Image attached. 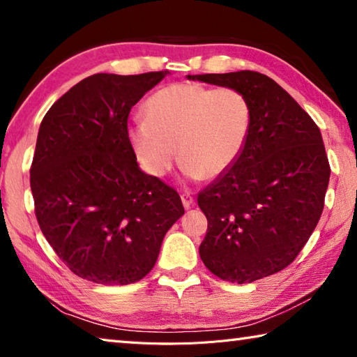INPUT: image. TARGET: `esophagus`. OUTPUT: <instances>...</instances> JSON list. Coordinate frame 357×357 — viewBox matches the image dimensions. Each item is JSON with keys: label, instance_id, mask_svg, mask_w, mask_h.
Segmentation results:
<instances>
[{"label": "esophagus", "instance_id": "esophagus-1", "mask_svg": "<svg viewBox=\"0 0 357 357\" xmlns=\"http://www.w3.org/2000/svg\"><path fill=\"white\" fill-rule=\"evenodd\" d=\"M181 202H183L185 209H189L193 204V197L190 195V193H183V195H181Z\"/></svg>", "mask_w": 357, "mask_h": 357}]
</instances>
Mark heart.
Here are the masks:
<instances>
[{"label": "heart", "instance_id": "obj_1", "mask_svg": "<svg viewBox=\"0 0 357 357\" xmlns=\"http://www.w3.org/2000/svg\"><path fill=\"white\" fill-rule=\"evenodd\" d=\"M144 121L128 130L138 162L162 178L176 160L189 178H217L244 153L253 128L249 98L234 88L174 83L143 105Z\"/></svg>", "mask_w": 357, "mask_h": 357}]
</instances>
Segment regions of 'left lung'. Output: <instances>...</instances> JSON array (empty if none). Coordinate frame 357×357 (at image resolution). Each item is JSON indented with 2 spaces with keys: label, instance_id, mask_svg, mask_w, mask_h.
<instances>
[{
  "label": "left lung",
  "instance_id": "8db88e82",
  "mask_svg": "<svg viewBox=\"0 0 357 357\" xmlns=\"http://www.w3.org/2000/svg\"><path fill=\"white\" fill-rule=\"evenodd\" d=\"M189 78L239 89L253 108L239 160L198 193L208 219L203 263L231 283L279 273L299 255L323 213L331 167L321 132L280 84L259 72Z\"/></svg>",
  "mask_w": 357,
  "mask_h": 357
}]
</instances>
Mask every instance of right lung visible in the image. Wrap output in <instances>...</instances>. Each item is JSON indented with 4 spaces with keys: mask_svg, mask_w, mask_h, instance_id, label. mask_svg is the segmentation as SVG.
I'll list each match as a JSON object with an SVG mask.
<instances>
[{
    "mask_svg": "<svg viewBox=\"0 0 357 357\" xmlns=\"http://www.w3.org/2000/svg\"><path fill=\"white\" fill-rule=\"evenodd\" d=\"M167 74H94L42 119L29 168L36 219L59 259L82 279L102 285L142 280L184 214L179 193L138 168L128 135L130 108Z\"/></svg>",
    "mask_w": 357,
    "mask_h": 357,
    "instance_id": "obj_1",
    "label": "right lung"
}]
</instances>
